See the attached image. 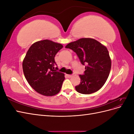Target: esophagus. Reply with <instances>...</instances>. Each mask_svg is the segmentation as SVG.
I'll return each mask as SVG.
<instances>
[{"label": "esophagus", "instance_id": "obj_1", "mask_svg": "<svg viewBox=\"0 0 134 134\" xmlns=\"http://www.w3.org/2000/svg\"><path fill=\"white\" fill-rule=\"evenodd\" d=\"M66 76L68 77V78H70V77L72 76V75H71V74H66Z\"/></svg>", "mask_w": 134, "mask_h": 134}]
</instances>
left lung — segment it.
Segmentation results:
<instances>
[{"label": "left lung", "mask_w": 134, "mask_h": 134, "mask_svg": "<svg viewBox=\"0 0 134 134\" xmlns=\"http://www.w3.org/2000/svg\"><path fill=\"white\" fill-rule=\"evenodd\" d=\"M76 54L83 65H86L83 75H79L80 83L76 91L84 94L98 91L103 87L109 76L111 60L106 47L97 40L82 38L65 46Z\"/></svg>", "instance_id": "1"}]
</instances>
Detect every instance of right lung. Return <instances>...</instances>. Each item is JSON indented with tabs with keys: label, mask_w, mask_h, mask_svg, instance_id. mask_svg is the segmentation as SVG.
I'll return each mask as SVG.
<instances>
[{
	"label": "right lung",
	"mask_w": 134,
	"mask_h": 134,
	"mask_svg": "<svg viewBox=\"0 0 134 134\" xmlns=\"http://www.w3.org/2000/svg\"><path fill=\"white\" fill-rule=\"evenodd\" d=\"M63 47L62 44L44 40L32 44L23 62L25 78L31 87L40 94L54 96L60 92L64 74L57 70L55 56Z\"/></svg>",
	"instance_id": "obj_1"
}]
</instances>
